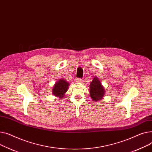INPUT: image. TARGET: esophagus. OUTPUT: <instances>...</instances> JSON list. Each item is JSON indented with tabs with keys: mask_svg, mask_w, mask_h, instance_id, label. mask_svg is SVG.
Here are the masks:
<instances>
[{
	"mask_svg": "<svg viewBox=\"0 0 152 152\" xmlns=\"http://www.w3.org/2000/svg\"><path fill=\"white\" fill-rule=\"evenodd\" d=\"M76 82H78V83H82L83 82V80L81 79V78H77L76 79Z\"/></svg>",
	"mask_w": 152,
	"mask_h": 152,
	"instance_id": "34e87169",
	"label": "esophagus"
}]
</instances>
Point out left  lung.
Masks as SVG:
<instances>
[{"instance_id":"8db88e82","label":"left lung","mask_w":152,"mask_h":152,"mask_svg":"<svg viewBox=\"0 0 152 152\" xmlns=\"http://www.w3.org/2000/svg\"><path fill=\"white\" fill-rule=\"evenodd\" d=\"M90 93L91 99L94 101H98L104 98L105 90L101 82L94 77L90 85Z\"/></svg>"}]
</instances>
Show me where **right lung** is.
I'll list each match as a JSON object with an SVG mask.
<instances>
[{
    "instance_id": "right-lung-1",
    "label": "right lung",
    "mask_w": 152,
    "mask_h": 152,
    "mask_svg": "<svg viewBox=\"0 0 152 152\" xmlns=\"http://www.w3.org/2000/svg\"><path fill=\"white\" fill-rule=\"evenodd\" d=\"M69 83L63 78H61L55 83L53 88V94L59 99L64 97L65 93L69 89Z\"/></svg>"
}]
</instances>
